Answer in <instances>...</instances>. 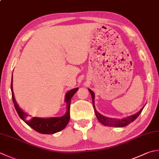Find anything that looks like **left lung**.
<instances>
[{
	"instance_id": "left-lung-1",
	"label": "left lung",
	"mask_w": 159,
	"mask_h": 159,
	"mask_svg": "<svg viewBox=\"0 0 159 159\" xmlns=\"http://www.w3.org/2000/svg\"><path fill=\"white\" fill-rule=\"evenodd\" d=\"M89 92H90V94H91V95H92V103H93V106H94L96 116L97 117L98 120L100 121L102 125H106L108 127L112 126V127H123L127 126V125H129V123L133 122V121L139 116L140 114L141 113L142 110H143V108H144V107H143L141 110L136 114L132 115V116H128V117L124 118V119H113V118H109V117L104 116H102V115H101L100 113H98L96 110L95 105H94V93L89 89Z\"/></svg>"
}]
</instances>
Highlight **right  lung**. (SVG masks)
<instances>
[{"mask_svg": "<svg viewBox=\"0 0 159 159\" xmlns=\"http://www.w3.org/2000/svg\"><path fill=\"white\" fill-rule=\"evenodd\" d=\"M12 79H13V74L11 77V98L16 110L18 116L23 120L25 123H27L30 127H32L35 131L40 134H52L63 130L67 126V123L70 120V102L71 99L74 94L77 92L79 88H74L71 89L70 91L67 92L65 95V102L67 103V111L64 116L61 117H52V118H39V117H32L31 119H27L29 116L26 112H24L18 106V103L15 100L14 94L13 92V87H12Z\"/></svg>", "mask_w": 159, "mask_h": 159, "instance_id": "1", "label": "right lung"}]
</instances>
